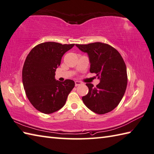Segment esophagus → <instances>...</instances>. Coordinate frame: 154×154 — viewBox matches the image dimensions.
<instances>
[{"label": "esophagus", "mask_w": 154, "mask_h": 154, "mask_svg": "<svg viewBox=\"0 0 154 154\" xmlns=\"http://www.w3.org/2000/svg\"><path fill=\"white\" fill-rule=\"evenodd\" d=\"M81 84H82V83L80 82V81H75V86H76V87L80 85H81Z\"/></svg>", "instance_id": "34e87169"}]
</instances>
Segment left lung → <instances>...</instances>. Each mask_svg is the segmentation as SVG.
<instances>
[{
	"instance_id": "8db88e82",
	"label": "left lung",
	"mask_w": 154,
	"mask_h": 154,
	"mask_svg": "<svg viewBox=\"0 0 154 154\" xmlns=\"http://www.w3.org/2000/svg\"><path fill=\"white\" fill-rule=\"evenodd\" d=\"M75 45L88 54L90 72L100 79L96 87L86 84L89 93L82 97L84 104L97 114L110 112L119 105L127 87L126 66L122 57L115 48L102 42Z\"/></svg>"
}]
</instances>
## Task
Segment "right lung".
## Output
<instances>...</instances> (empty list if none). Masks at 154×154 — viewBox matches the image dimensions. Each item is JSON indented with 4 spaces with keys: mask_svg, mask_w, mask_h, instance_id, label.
Wrapping results in <instances>:
<instances>
[{
    "mask_svg": "<svg viewBox=\"0 0 154 154\" xmlns=\"http://www.w3.org/2000/svg\"><path fill=\"white\" fill-rule=\"evenodd\" d=\"M48 42L32 48L22 69V83L29 101L35 109L51 114L61 109L68 94L75 87L73 80L63 82L55 79V71L60 65L65 52L74 46Z\"/></svg>",
    "mask_w": 154,
    "mask_h": 154,
    "instance_id": "obj_1",
    "label": "right lung"
}]
</instances>
